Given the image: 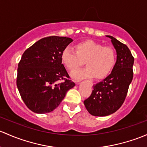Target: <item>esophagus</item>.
I'll return each mask as SVG.
<instances>
[{"mask_svg":"<svg viewBox=\"0 0 147 147\" xmlns=\"http://www.w3.org/2000/svg\"><path fill=\"white\" fill-rule=\"evenodd\" d=\"M77 84H79V82H77Z\"/></svg>","mask_w":147,"mask_h":147,"instance_id":"esophagus-1","label":"esophagus"}]
</instances>
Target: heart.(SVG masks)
Instances as JSON below:
<instances>
[{"instance_id": "obj_1", "label": "heart", "mask_w": 147, "mask_h": 147, "mask_svg": "<svg viewBox=\"0 0 147 147\" xmlns=\"http://www.w3.org/2000/svg\"><path fill=\"white\" fill-rule=\"evenodd\" d=\"M75 51L70 47H66L61 55L63 64L70 71L82 65L84 61L86 67L72 72L74 79L95 77L97 80H102L113 70L116 53L111 46H103L96 41L86 40L75 44Z\"/></svg>"}]
</instances>
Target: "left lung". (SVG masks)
<instances>
[{
    "label": "left lung",
    "mask_w": 147,
    "mask_h": 147,
    "mask_svg": "<svg viewBox=\"0 0 147 147\" xmlns=\"http://www.w3.org/2000/svg\"><path fill=\"white\" fill-rule=\"evenodd\" d=\"M116 50L117 60L112 72L102 82L93 86L90 96L84 100L86 110L94 116H106L123 105L133 78L134 58L125 44L108 36Z\"/></svg>",
    "instance_id": "left-lung-1"
}]
</instances>
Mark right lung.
Wrapping results in <instances>:
<instances>
[{
    "instance_id": "obj_1",
    "label": "right lung",
    "mask_w": 147,
    "mask_h": 147,
    "mask_svg": "<svg viewBox=\"0 0 147 147\" xmlns=\"http://www.w3.org/2000/svg\"><path fill=\"white\" fill-rule=\"evenodd\" d=\"M72 41L68 37H45L22 54L18 64L17 86L23 101L33 112L53 111L67 91L75 86L61 58L63 49Z\"/></svg>"
}]
</instances>
